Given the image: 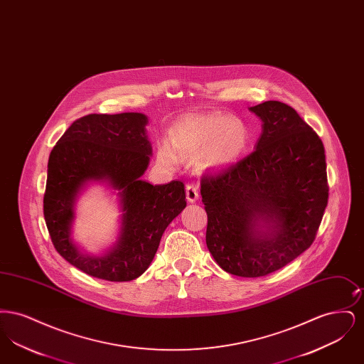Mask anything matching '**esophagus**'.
<instances>
[{
	"instance_id": "34e87169",
	"label": "esophagus",
	"mask_w": 364,
	"mask_h": 364,
	"mask_svg": "<svg viewBox=\"0 0 364 364\" xmlns=\"http://www.w3.org/2000/svg\"><path fill=\"white\" fill-rule=\"evenodd\" d=\"M186 195H187V200L190 203H193L199 199V192H198V187L195 184H188L186 188Z\"/></svg>"
}]
</instances>
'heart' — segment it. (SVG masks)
Returning <instances> with one entry per match:
<instances>
[{
  "label": "heart",
  "instance_id": "1",
  "mask_svg": "<svg viewBox=\"0 0 364 364\" xmlns=\"http://www.w3.org/2000/svg\"><path fill=\"white\" fill-rule=\"evenodd\" d=\"M250 129L223 113H193L174 122L171 141L158 144V162L176 168L180 158H195L202 171H220L236 164L250 143Z\"/></svg>",
  "mask_w": 364,
  "mask_h": 364
}]
</instances>
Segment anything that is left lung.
Wrapping results in <instances>:
<instances>
[{"label": "left lung", "instance_id": "left-lung-1", "mask_svg": "<svg viewBox=\"0 0 364 364\" xmlns=\"http://www.w3.org/2000/svg\"><path fill=\"white\" fill-rule=\"evenodd\" d=\"M262 122L254 151L223 173L202 178L206 244L217 264L262 277L311 245L328 206L322 140L294 107L251 106Z\"/></svg>", "mask_w": 364, "mask_h": 364}]
</instances>
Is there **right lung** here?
<instances>
[{
    "label": "right lung",
    "instance_id": "add662e5",
    "mask_svg": "<svg viewBox=\"0 0 364 364\" xmlns=\"http://www.w3.org/2000/svg\"><path fill=\"white\" fill-rule=\"evenodd\" d=\"M143 113L88 114L73 122L53 147L48 162L43 214L58 254L88 276L132 281L154 259L168 225L186 208L181 181L153 186L140 177L153 146ZM91 183H102L122 214L117 239L91 255L74 240L75 205Z\"/></svg>",
    "mask_w": 364,
    "mask_h": 364
}]
</instances>
